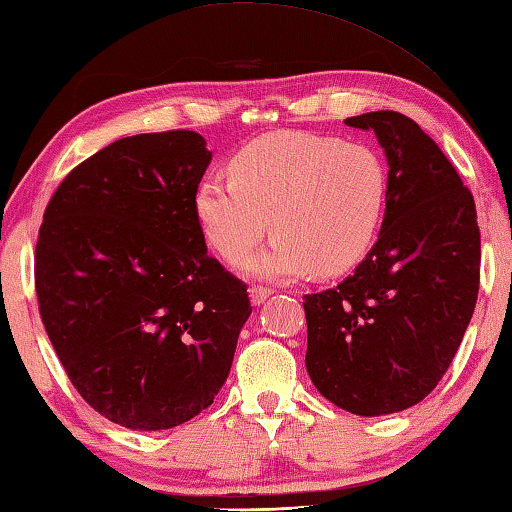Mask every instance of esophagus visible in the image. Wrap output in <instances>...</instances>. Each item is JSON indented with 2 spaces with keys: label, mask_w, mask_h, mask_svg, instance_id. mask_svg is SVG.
<instances>
[{
  "label": "esophagus",
  "mask_w": 512,
  "mask_h": 512,
  "mask_svg": "<svg viewBox=\"0 0 512 512\" xmlns=\"http://www.w3.org/2000/svg\"><path fill=\"white\" fill-rule=\"evenodd\" d=\"M273 291L268 286H253L250 288V300H253V304H262L268 295H271Z\"/></svg>",
  "instance_id": "34e87169"
}]
</instances>
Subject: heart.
Listing matches in <instances>:
<instances>
[{
    "label": "heart",
    "mask_w": 512,
    "mask_h": 512,
    "mask_svg": "<svg viewBox=\"0 0 512 512\" xmlns=\"http://www.w3.org/2000/svg\"><path fill=\"white\" fill-rule=\"evenodd\" d=\"M230 179L208 176L194 212L217 253L237 264L273 230L250 273L291 280L356 266L383 224L389 174L374 147L306 132L264 134L228 161Z\"/></svg>",
    "instance_id": "heart-1"
}]
</instances>
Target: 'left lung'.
<instances>
[{"label": "left lung", "mask_w": 512, "mask_h": 512, "mask_svg": "<svg viewBox=\"0 0 512 512\" xmlns=\"http://www.w3.org/2000/svg\"><path fill=\"white\" fill-rule=\"evenodd\" d=\"M345 125L374 129L389 163L378 241L356 273L304 295L306 371L358 416L407 410L448 371L479 293L481 235L472 192L430 136L398 111Z\"/></svg>", "instance_id": "1"}]
</instances>
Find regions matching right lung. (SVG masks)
<instances>
[{
    "label": "right lung",
    "instance_id": "obj_1",
    "mask_svg": "<svg viewBox=\"0 0 512 512\" xmlns=\"http://www.w3.org/2000/svg\"><path fill=\"white\" fill-rule=\"evenodd\" d=\"M210 156L188 129L120 138L73 167L44 210V329L78 394L132 430L206 410L253 311L194 212Z\"/></svg>",
    "mask_w": 512,
    "mask_h": 512
}]
</instances>
